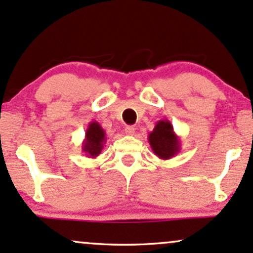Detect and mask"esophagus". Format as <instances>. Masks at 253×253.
<instances>
[{
	"label": "esophagus",
	"mask_w": 253,
	"mask_h": 253,
	"mask_svg": "<svg viewBox=\"0 0 253 253\" xmlns=\"http://www.w3.org/2000/svg\"><path fill=\"white\" fill-rule=\"evenodd\" d=\"M125 133H126L127 135H134L135 128L133 126H126L125 127Z\"/></svg>",
	"instance_id": "34e87169"
}]
</instances>
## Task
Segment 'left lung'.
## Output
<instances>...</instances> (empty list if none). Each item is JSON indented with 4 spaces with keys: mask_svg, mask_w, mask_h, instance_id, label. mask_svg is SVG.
Listing matches in <instances>:
<instances>
[{
    "mask_svg": "<svg viewBox=\"0 0 253 253\" xmlns=\"http://www.w3.org/2000/svg\"><path fill=\"white\" fill-rule=\"evenodd\" d=\"M148 142L153 153L163 160L171 159L180 152V139L167 119L158 121L148 134Z\"/></svg>",
    "mask_w": 253,
    "mask_h": 253,
    "instance_id": "obj_1",
    "label": "left lung"
}]
</instances>
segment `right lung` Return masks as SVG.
<instances>
[{
  "instance_id": "1",
  "label": "right lung",
  "mask_w": 253,
  "mask_h": 253,
  "mask_svg": "<svg viewBox=\"0 0 253 253\" xmlns=\"http://www.w3.org/2000/svg\"><path fill=\"white\" fill-rule=\"evenodd\" d=\"M106 140H107V136H106V132L101 125L96 121H92L88 125L84 140L82 141V153L86 154V157L94 159L101 153Z\"/></svg>"
}]
</instances>
